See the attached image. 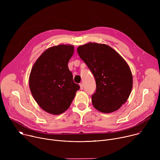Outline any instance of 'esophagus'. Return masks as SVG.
I'll use <instances>...</instances> for the list:
<instances>
[{"instance_id":"obj_1","label":"esophagus","mask_w":160,"mask_h":160,"mask_svg":"<svg viewBox=\"0 0 160 160\" xmlns=\"http://www.w3.org/2000/svg\"><path fill=\"white\" fill-rule=\"evenodd\" d=\"M80 89L81 90L83 89V83H80Z\"/></svg>"}]
</instances>
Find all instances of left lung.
I'll return each mask as SVG.
<instances>
[{
    "mask_svg": "<svg viewBox=\"0 0 160 160\" xmlns=\"http://www.w3.org/2000/svg\"><path fill=\"white\" fill-rule=\"evenodd\" d=\"M77 52L96 80V90L92 96L93 106L104 113L118 110L127 101L133 85L127 62L106 44L89 42L80 45Z\"/></svg>",
    "mask_w": 160,
    "mask_h": 160,
    "instance_id": "obj_1",
    "label": "left lung"
}]
</instances>
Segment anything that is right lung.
<instances>
[{
	"label": "right lung",
	"instance_id": "add662e5",
	"mask_svg": "<svg viewBox=\"0 0 160 160\" xmlns=\"http://www.w3.org/2000/svg\"><path fill=\"white\" fill-rule=\"evenodd\" d=\"M73 52L72 45L49 48L32 68L29 77L32 94L38 106L52 115H60L69 108L80 89L68 66Z\"/></svg>",
	"mask_w": 160,
	"mask_h": 160
}]
</instances>
